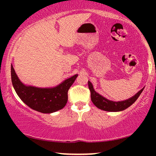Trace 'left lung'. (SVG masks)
<instances>
[{
	"label": "left lung",
	"mask_w": 156,
	"mask_h": 156,
	"mask_svg": "<svg viewBox=\"0 0 156 156\" xmlns=\"http://www.w3.org/2000/svg\"><path fill=\"white\" fill-rule=\"evenodd\" d=\"M88 86L91 92V100H92L94 105L96 107H98V108L101 109V110L112 112H121V111H123L127 108H128L133 103H135V101L138 99V98H139L141 93L142 92L143 89H144V88L141 89L135 95L129 98V99H127L122 101L115 102L108 100L107 98L101 95L99 93L95 92L94 87H93L92 83L89 80L88 81Z\"/></svg>",
	"instance_id": "left-lung-1"
}]
</instances>
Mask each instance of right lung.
<instances>
[{"label":"right lung","instance_id":"obj_1","mask_svg":"<svg viewBox=\"0 0 156 156\" xmlns=\"http://www.w3.org/2000/svg\"><path fill=\"white\" fill-rule=\"evenodd\" d=\"M11 76L14 89L23 103L37 112L51 114L62 109L67 104L68 90L76 80L78 74L64 80L54 87L49 88H39L24 84L17 77L12 64Z\"/></svg>","mask_w":156,"mask_h":156}]
</instances>
